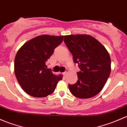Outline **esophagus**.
<instances>
[{"label": "esophagus", "instance_id": "1", "mask_svg": "<svg viewBox=\"0 0 127 127\" xmlns=\"http://www.w3.org/2000/svg\"><path fill=\"white\" fill-rule=\"evenodd\" d=\"M68 70H66V71H65V72L64 73V76H66V74H68Z\"/></svg>", "mask_w": 127, "mask_h": 127}]
</instances>
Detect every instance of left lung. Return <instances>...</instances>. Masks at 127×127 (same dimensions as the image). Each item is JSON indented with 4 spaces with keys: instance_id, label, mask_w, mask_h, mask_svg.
Here are the masks:
<instances>
[{
    "instance_id": "left-lung-1",
    "label": "left lung",
    "mask_w": 127,
    "mask_h": 127,
    "mask_svg": "<svg viewBox=\"0 0 127 127\" xmlns=\"http://www.w3.org/2000/svg\"><path fill=\"white\" fill-rule=\"evenodd\" d=\"M64 40L73 55V62L81 70L77 73L76 83L68 84L69 90L79 98L95 96L101 91L111 73L109 53L91 35H66Z\"/></svg>"
}]
</instances>
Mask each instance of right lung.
<instances>
[{
  "label": "right lung",
  "mask_w": 127,
  "mask_h": 127,
  "mask_svg": "<svg viewBox=\"0 0 127 127\" xmlns=\"http://www.w3.org/2000/svg\"><path fill=\"white\" fill-rule=\"evenodd\" d=\"M64 36L43 35L24 43L15 59V73L23 89L35 97H44L54 91L62 75L56 76L47 68L46 62L55 48L63 41Z\"/></svg>",
  "instance_id": "1"
}]
</instances>
